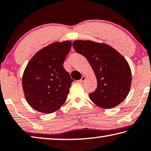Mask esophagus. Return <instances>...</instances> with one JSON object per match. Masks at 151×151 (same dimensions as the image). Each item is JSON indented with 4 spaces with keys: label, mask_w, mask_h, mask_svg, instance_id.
Here are the masks:
<instances>
[{
    "label": "esophagus",
    "mask_w": 151,
    "mask_h": 151,
    "mask_svg": "<svg viewBox=\"0 0 151 151\" xmlns=\"http://www.w3.org/2000/svg\"><path fill=\"white\" fill-rule=\"evenodd\" d=\"M85 79H86L85 76H82V78L80 79V80H78L77 82H78V83H83V82H84V81H85Z\"/></svg>",
    "instance_id": "obj_1"
}]
</instances>
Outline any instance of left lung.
<instances>
[{
  "mask_svg": "<svg viewBox=\"0 0 151 151\" xmlns=\"http://www.w3.org/2000/svg\"><path fill=\"white\" fill-rule=\"evenodd\" d=\"M74 49L91 65L97 81L96 89L89 94L101 108L112 109L126 98L131 85V71L127 60L114 48L91 40H75Z\"/></svg>",
  "mask_w": 151,
  "mask_h": 151,
  "instance_id": "8db88e82",
  "label": "left lung"
}]
</instances>
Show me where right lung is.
<instances>
[{"mask_svg": "<svg viewBox=\"0 0 151 151\" xmlns=\"http://www.w3.org/2000/svg\"><path fill=\"white\" fill-rule=\"evenodd\" d=\"M71 45L68 40L52 43L38 51L27 64L22 88L27 103L36 111L50 114L65 103L73 81L63 67Z\"/></svg>", "mask_w": 151, "mask_h": 151, "instance_id": "right-lung-1", "label": "right lung"}]
</instances>
